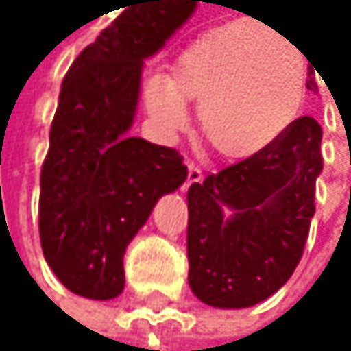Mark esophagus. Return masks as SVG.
<instances>
[{
  "instance_id": "1",
  "label": "esophagus",
  "mask_w": 351,
  "mask_h": 351,
  "mask_svg": "<svg viewBox=\"0 0 351 351\" xmlns=\"http://www.w3.org/2000/svg\"><path fill=\"white\" fill-rule=\"evenodd\" d=\"M187 168H189V172H187L185 189H189L191 185H195V183H202V181H204V174H202V170H199V168H197L195 164H189Z\"/></svg>"
}]
</instances>
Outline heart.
Returning <instances> with one entry per match:
<instances>
[{"label":"heart","mask_w":351,"mask_h":351,"mask_svg":"<svg viewBox=\"0 0 351 351\" xmlns=\"http://www.w3.org/2000/svg\"><path fill=\"white\" fill-rule=\"evenodd\" d=\"M307 69L293 42L267 25L229 21L199 33L177 56L170 77L145 82L143 103L164 136L189 126V101L199 128L227 160L265 152L297 119Z\"/></svg>","instance_id":"heart-1"}]
</instances>
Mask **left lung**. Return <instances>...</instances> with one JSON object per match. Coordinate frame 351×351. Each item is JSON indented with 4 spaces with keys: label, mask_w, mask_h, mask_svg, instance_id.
Here are the masks:
<instances>
[{
    "label": "left lung",
    "mask_w": 351,
    "mask_h": 351,
    "mask_svg": "<svg viewBox=\"0 0 351 351\" xmlns=\"http://www.w3.org/2000/svg\"><path fill=\"white\" fill-rule=\"evenodd\" d=\"M320 143L303 115L265 152L189 187V287L202 303L242 309L287 285L316 213Z\"/></svg>",
    "instance_id": "left-lung-1"
}]
</instances>
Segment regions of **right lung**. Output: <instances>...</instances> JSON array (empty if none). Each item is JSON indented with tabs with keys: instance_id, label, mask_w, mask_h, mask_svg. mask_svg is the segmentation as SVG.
Returning <instances> with one entry per match:
<instances>
[{
	"instance_id": "1",
	"label": "right lung",
	"mask_w": 351,
	"mask_h": 351,
	"mask_svg": "<svg viewBox=\"0 0 351 351\" xmlns=\"http://www.w3.org/2000/svg\"><path fill=\"white\" fill-rule=\"evenodd\" d=\"M199 0H128L66 71L42 166L39 240L71 293L107 301L124 291V252L156 202L187 179L170 147L130 136L145 58Z\"/></svg>"
}]
</instances>
